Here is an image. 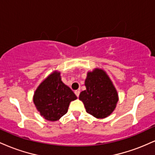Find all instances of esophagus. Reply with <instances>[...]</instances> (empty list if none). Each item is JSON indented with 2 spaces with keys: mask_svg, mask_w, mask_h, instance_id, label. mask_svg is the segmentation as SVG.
Masks as SVG:
<instances>
[{
  "mask_svg": "<svg viewBox=\"0 0 155 155\" xmlns=\"http://www.w3.org/2000/svg\"><path fill=\"white\" fill-rule=\"evenodd\" d=\"M74 93H75V95L77 96L78 97H79V93H80V92L79 91V90H75V92H74Z\"/></svg>",
  "mask_w": 155,
  "mask_h": 155,
  "instance_id": "34e87169",
  "label": "esophagus"
}]
</instances>
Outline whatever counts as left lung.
Instances as JSON below:
<instances>
[{"label":"left lung","instance_id":"obj_1","mask_svg":"<svg viewBox=\"0 0 155 155\" xmlns=\"http://www.w3.org/2000/svg\"><path fill=\"white\" fill-rule=\"evenodd\" d=\"M84 85L86 90L81 92L79 100L86 111L97 119L109 116L116 108L119 95L106 72L98 68L88 71Z\"/></svg>","mask_w":155,"mask_h":155}]
</instances>
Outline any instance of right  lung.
<instances>
[{"mask_svg": "<svg viewBox=\"0 0 155 155\" xmlns=\"http://www.w3.org/2000/svg\"><path fill=\"white\" fill-rule=\"evenodd\" d=\"M77 99L61 80L60 72L54 71L38 85L33 95L35 108L45 120H59L67 113L71 101Z\"/></svg>", "mask_w": 155, "mask_h": 155, "instance_id": "1", "label": "right lung"}]
</instances>
